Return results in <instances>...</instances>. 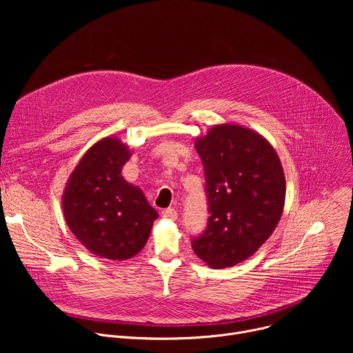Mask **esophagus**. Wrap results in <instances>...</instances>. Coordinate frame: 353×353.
<instances>
[{
  "mask_svg": "<svg viewBox=\"0 0 353 353\" xmlns=\"http://www.w3.org/2000/svg\"><path fill=\"white\" fill-rule=\"evenodd\" d=\"M162 216H163L165 219H169V221H176L177 216H179V214H177V211L173 210V208H166V210L162 211Z\"/></svg>",
  "mask_w": 353,
  "mask_h": 353,
  "instance_id": "esophagus-1",
  "label": "esophagus"
}]
</instances>
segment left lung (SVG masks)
I'll use <instances>...</instances> for the list:
<instances>
[{"instance_id":"1","label":"left lung","mask_w":353,"mask_h":353,"mask_svg":"<svg viewBox=\"0 0 353 353\" xmlns=\"http://www.w3.org/2000/svg\"><path fill=\"white\" fill-rule=\"evenodd\" d=\"M194 146L205 170L211 216L192 250L211 268L233 267L253 256L279 223L283 168L265 137L236 123L214 125Z\"/></svg>"}]
</instances>
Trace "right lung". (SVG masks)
<instances>
[{
  "instance_id": "add662e5",
  "label": "right lung",
  "mask_w": 353,
  "mask_h": 353,
  "mask_svg": "<svg viewBox=\"0 0 353 353\" xmlns=\"http://www.w3.org/2000/svg\"><path fill=\"white\" fill-rule=\"evenodd\" d=\"M132 149L109 135L96 141L71 172L63 212L74 236L100 259L125 261L148 241L158 212L142 190L121 176Z\"/></svg>"
}]
</instances>
